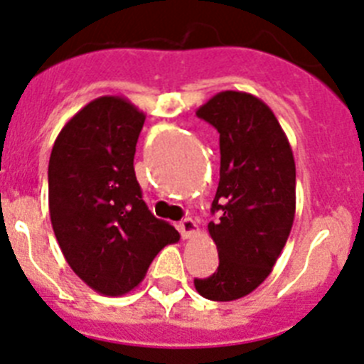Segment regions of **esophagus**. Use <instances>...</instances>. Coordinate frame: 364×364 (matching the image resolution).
<instances>
[{
	"mask_svg": "<svg viewBox=\"0 0 364 364\" xmlns=\"http://www.w3.org/2000/svg\"><path fill=\"white\" fill-rule=\"evenodd\" d=\"M178 227H179V232H181L183 239L194 237V235L199 232V225L194 221V219H190V218H185L183 221H179Z\"/></svg>",
	"mask_w": 364,
	"mask_h": 364,
	"instance_id": "1",
	"label": "esophagus"
}]
</instances>
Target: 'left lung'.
I'll list each match as a JSON object with an SVG mask.
<instances>
[{
  "label": "left lung",
  "instance_id": "left-lung-1",
  "mask_svg": "<svg viewBox=\"0 0 364 364\" xmlns=\"http://www.w3.org/2000/svg\"><path fill=\"white\" fill-rule=\"evenodd\" d=\"M219 132L221 168L208 234L219 254L212 276L194 279L210 301H235L259 287L287 245L296 215V161L279 121L248 92L225 90L198 109Z\"/></svg>",
  "mask_w": 364,
  "mask_h": 364
}]
</instances>
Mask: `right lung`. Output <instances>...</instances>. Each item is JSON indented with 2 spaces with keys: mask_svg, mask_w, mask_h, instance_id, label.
Listing matches in <instances>:
<instances>
[{
  "mask_svg": "<svg viewBox=\"0 0 364 364\" xmlns=\"http://www.w3.org/2000/svg\"><path fill=\"white\" fill-rule=\"evenodd\" d=\"M145 114L121 96L85 105L55 137L48 161V210L65 259L103 296L141 283L161 248L178 243L154 218L134 172Z\"/></svg>",
  "mask_w": 364,
  "mask_h": 364,
  "instance_id": "right-lung-1",
  "label": "right lung"
}]
</instances>
